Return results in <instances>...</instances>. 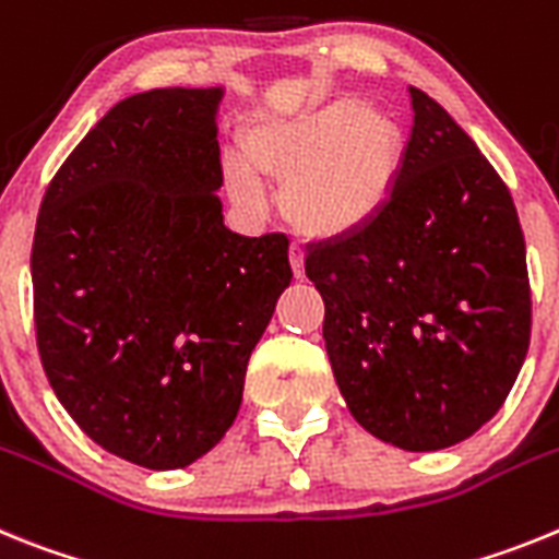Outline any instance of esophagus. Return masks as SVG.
Instances as JSON below:
<instances>
[{"label": "esophagus", "mask_w": 559, "mask_h": 559, "mask_svg": "<svg viewBox=\"0 0 559 559\" xmlns=\"http://www.w3.org/2000/svg\"><path fill=\"white\" fill-rule=\"evenodd\" d=\"M289 261H293L295 278H304V247L300 245L289 247Z\"/></svg>", "instance_id": "obj_1"}]
</instances>
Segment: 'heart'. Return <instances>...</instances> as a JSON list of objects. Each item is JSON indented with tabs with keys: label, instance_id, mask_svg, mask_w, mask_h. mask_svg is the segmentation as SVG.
Returning a JSON list of instances; mask_svg holds the SVG:
<instances>
[{
	"label": "heart",
	"instance_id": "obj_1",
	"mask_svg": "<svg viewBox=\"0 0 559 559\" xmlns=\"http://www.w3.org/2000/svg\"><path fill=\"white\" fill-rule=\"evenodd\" d=\"M402 132L357 98H340L293 120H270L247 138V163H227L230 197L264 202L260 177L286 182L284 207L300 230L337 239L371 225L391 202L402 165Z\"/></svg>",
	"mask_w": 559,
	"mask_h": 559
}]
</instances>
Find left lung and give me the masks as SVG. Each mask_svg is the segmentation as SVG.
Segmentation results:
<instances>
[{
    "label": "left lung",
    "mask_w": 559,
    "mask_h": 559,
    "mask_svg": "<svg viewBox=\"0 0 559 559\" xmlns=\"http://www.w3.org/2000/svg\"><path fill=\"white\" fill-rule=\"evenodd\" d=\"M414 129L385 211L312 245L323 340L368 433L444 450L487 425L528 352L532 289L512 193L469 134L411 86Z\"/></svg>",
    "instance_id": "1"
}]
</instances>
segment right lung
<instances>
[{
    "label": "right lung",
    "instance_id": "1",
    "mask_svg": "<svg viewBox=\"0 0 559 559\" xmlns=\"http://www.w3.org/2000/svg\"><path fill=\"white\" fill-rule=\"evenodd\" d=\"M222 86L140 92L47 186L33 318L47 380L95 444L148 469L219 444L289 281V239L225 227Z\"/></svg>",
    "mask_w": 559,
    "mask_h": 559
}]
</instances>
